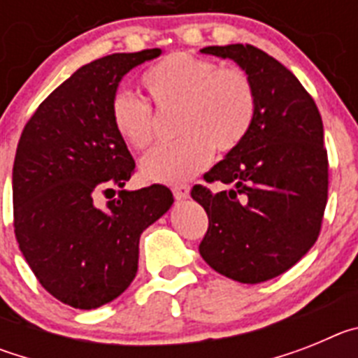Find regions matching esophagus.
Segmentation results:
<instances>
[{
    "label": "esophagus",
    "instance_id": "esophagus-1",
    "mask_svg": "<svg viewBox=\"0 0 358 358\" xmlns=\"http://www.w3.org/2000/svg\"><path fill=\"white\" fill-rule=\"evenodd\" d=\"M173 197L177 201H185V199L189 197V186L188 185H179V186H173Z\"/></svg>",
    "mask_w": 358,
    "mask_h": 358
}]
</instances>
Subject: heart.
<instances>
[{
	"mask_svg": "<svg viewBox=\"0 0 358 358\" xmlns=\"http://www.w3.org/2000/svg\"><path fill=\"white\" fill-rule=\"evenodd\" d=\"M141 85L159 110H173L176 143L152 148L141 161L147 179L166 185L185 182L220 154L238 147L256 113V93L248 73L218 68L189 52H173L141 75ZM110 120L120 140L143 150L154 140V116L147 102L120 91L110 102Z\"/></svg>",
	"mask_w": 358,
	"mask_h": 358,
	"instance_id": "heart-1",
	"label": "heart"
}]
</instances>
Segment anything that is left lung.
Here are the masks:
<instances>
[{
	"mask_svg": "<svg viewBox=\"0 0 358 358\" xmlns=\"http://www.w3.org/2000/svg\"><path fill=\"white\" fill-rule=\"evenodd\" d=\"M201 52L248 73L256 113L242 143L204 176L229 189H192L210 220L199 252L222 276L262 283L301 260L321 231L328 199L322 120L292 71L262 50L227 44Z\"/></svg>",
	"mask_w": 358,
	"mask_h": 358,
	"instance_id": "1",
	"label": "left lung"
}]
</instances>
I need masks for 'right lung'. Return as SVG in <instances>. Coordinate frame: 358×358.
Returning <instances> with one entry per match:
<instances>
[{
	"instance_id": "1",
	"label": "right lung",
	"mask_w": 358,
	"mask_h": 358,
	"mask_svg": "<svg viewBox=\"0 0 358 358\" xmlns=\"http://www.w3.org/2000/svg\"><path fill=\"white\" fill-rule=\"evenodd\" d=\"M159 55V48L113 53L78 68L37 107L19 140L15 238L41 285L73 308H98L127 290L141 233L173 204L163 185L123 188L136 163L110 120L122 78ZM100 193L115 199L98 205Z\"/></svg>"
}]
</instances>
